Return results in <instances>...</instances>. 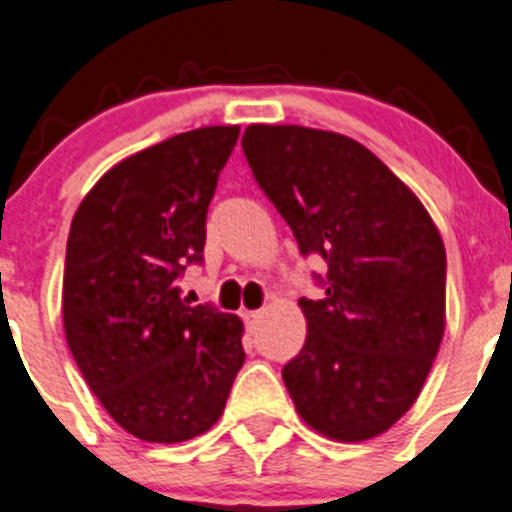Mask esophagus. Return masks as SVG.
<instances>
[{"label": "esophagus", "instance_id": "esophagus-1", "mask_svg": "<svg viewBox=\"0 0 512 512\" xmlns=\"http://www.w3.org/2000/svg\"><path fill=\"white\" fill-rule=\"evenodd\" d=\"M261 320V309H253V312H243V322H246L248 330L253 332V327H256V322Z\"/></svg>", "mask_w": 512, "mask_h": 512}]
</instances>
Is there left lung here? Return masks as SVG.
Returning <instances> with one entry per match:
<instances>
[{"instance_id": "1", "label": "left lung", "mask_w": 512, "mask_h": 512, "mask_svg": "<svg viewBox=\"0 0 512 512\" xmlns=\"http://www.w3.org/2000/svg\"><path fill=\"white\" fill-rule=\"evenodd\" d=\"M243 154L302 256H320V299H299L307 340L281 370L299 416L337 442L391 429L419 396L444 335L447 253L437 225L355 139L253 124Z\"/></svg>"}]
</instances>
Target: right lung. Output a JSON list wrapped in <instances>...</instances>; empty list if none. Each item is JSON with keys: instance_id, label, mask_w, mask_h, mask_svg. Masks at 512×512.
Instances as JSON below:
<instances>
[{"instance_id": "add662e5", "label": "right lung", "mask_w": 512, "mask_h": 512, "mask_svg": "<svg viewBox=\"0 0 512 512\" xmlns=\"http://www.w3.org/2000/svg\"><path fill=\"white\" fill-rule=\"evenodd\" d=\"M238 126H203L119 162L70 223L63 274L68 348L111 419L157 444L220 419L246 353L236 314L182 299L203 264L205 220Z\"/></svg>"}]
</instances>
